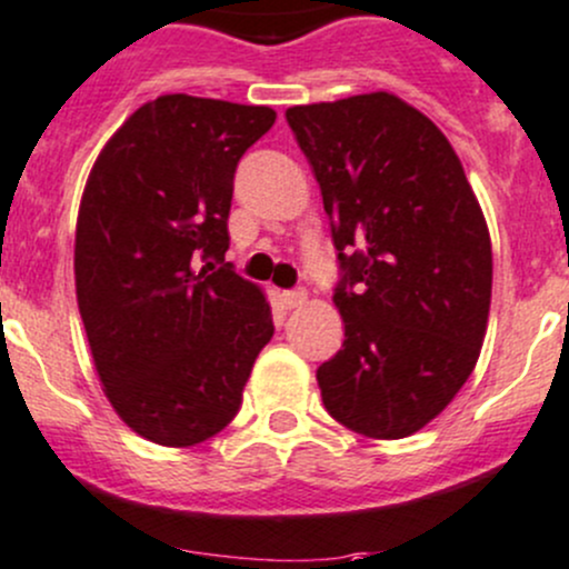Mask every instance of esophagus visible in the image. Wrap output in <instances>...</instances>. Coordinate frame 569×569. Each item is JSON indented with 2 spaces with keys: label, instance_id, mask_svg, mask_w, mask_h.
<instances>
[{
  "label": "esophagus",
  "instance_id": "esophagus-1",
  "mask_svg": "<svg viewBox=\"0 0 569 569\" xmlns=\"http://www.w3.org/2000/svg\"><path fill=\"white\" fill-rule=\"evenodd\" d=\"M283 302L289 308H300L308 302V291L306 289H291V291H283Z\"/></svg>",
  "mask_w": 569,
  "mask_h": 569
}]
</instances>
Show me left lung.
<instances>
[{"label": "left lung", "mask_w": 569, "mask_h": 569, "mask_svg": "<svg viewBox=\"0 0 569 569\" xmlns=\"http://www.w3.org/2000/svg\"><path fill=\"white\" fill-rule=\"evenodd\" d=\"M341 263L343 347L327 412L396 440L446 410L479 360L492 291L485 214L443 131L391 93L286 109Z\"/></svg>", "instance_id": "1"}]
</instances>
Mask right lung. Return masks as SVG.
<instances>
[{
    "label": "right lung",
    "instance_id": "1",
    "mask_svg": "<svg viewBox=\"0 0 569 569\" xmlns=\"http://www.w3.org/2000/svg\"><path fill=\"white\" fill-rule=\"evenodd\" d=\"M272 123L269 107L159 96L90 170L79 313L109 405L151 443L183 449L226 429L274 332L263 291L226 263L233 173Z\"/></svg>",
    "mask_w": 569,
    "mask_h": 569
}]
</instances>
